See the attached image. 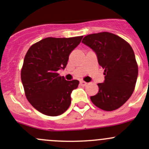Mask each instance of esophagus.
<instances>
[{"mask_svg":"<svg viewBox=\"0 0 149 149\" xmlns=\"http://www.w3.org/2000/svg\"><path fill=\"white\" fill-rule=\"evenodd\" d=\"M87 83L86 82V81H80V84H81V86H86V85H87Z\"/></svg>","mask_w":149,"mask_h":149,"instance_id":"1","label":"esophagus"}]
</instances>
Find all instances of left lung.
<instances>
[{
	"mask_svg": "<svg viewBox=\"0 0 149 149\" xmlns=\"http://www.w3.org/2000/svg\"><path fill=\"white\" fill-rule=\"evenodd\" d=\"M82 42L95 52L105 80L98 83V93L90 97L93 104L105 111L118 109L128 101L135 87L138 66L131 45L112 33L85 36Z\"/></svg>",
	"mask_w": 149,
	"mask_h": 149,
	"instance_id": "8db88e82",
	"label": "left lung"
}]
</instances>
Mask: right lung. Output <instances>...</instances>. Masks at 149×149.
<instances>
[{
    "mask_svg": "<svg viewBox=\"0 0 149 149\" xmlns=\"http://www.w3.org/2000/svg\"><path fill=\"white\" fill-rule=\"evenodd\" d=\"M82 37H47L28 50L21 69V81L27 100L41 113L57 116L70 107V93L79 81H66L57 71L65 69L69 55Z\"/></svg>",
    "mask_w": 149,
    "mask_h": 149,
    "instance_id": "1",
    "label": "right lung"
}]
</instances>
